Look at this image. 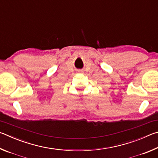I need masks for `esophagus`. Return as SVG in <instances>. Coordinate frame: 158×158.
Listing matches in <instances>:
<instances>
[{
    "label": "esophagus",
    "mask_w": 158,
    "mask_h": 158,
    "mask_svg": "<svg viewBox=\"0 0 158 158\" xmlns=\"http://www.w3.org/2000/svg\"><path fill=\"white\" fill-rule=\"evenodd\" d=\"M78 72H79V73H82V71H79Z\"/></svg>",
    "instance_id": "obj_1"
}]
</instances>
